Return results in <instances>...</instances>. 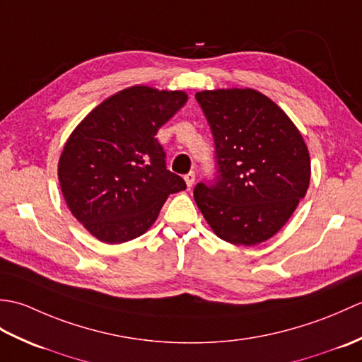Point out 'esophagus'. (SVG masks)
Segmentation results:
<instances>
[{"label": "esophagus", "instance_id": "esophagus-1", "mask_svg": "<svg viewBox=\"0 0 362 362\" xmlns=\"http://www.w3.org/2000/svg\"><path fill=\"white\" fill-rule=\"evenodd\" d=\"M183 179H185V182H187V187L188 188H191L194 185V180H196V174L191 171V173H188V174H185V177H183Z\"/></svg>", "mask_w": 362, "mask_h": 362}]
</instances>
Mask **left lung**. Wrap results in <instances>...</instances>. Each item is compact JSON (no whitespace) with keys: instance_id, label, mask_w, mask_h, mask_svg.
<instances>
[{"instance_id":"left-lung-1","label":"left lung","mask_w":362,"mask_h":362,"mask_svg":"<svg viewBox=\"0 0 362 362\" xmlns=\"http://www.w3.org/2000/svg\"><path fill=\"white\" fill-rule=\"evenodd\" d=\"M216 148L218 175L194 201L216 236L255 245L286 224L310 187L302 134L272 99L253 88L197 91Z\"/></svg>"}]
</instances>
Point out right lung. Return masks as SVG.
I'll list each match as a JSON object with an SVG mask.
<instances>
[{"label": "right lung", "mask_w": 362, "mask_h": 362, "mask_svg": "<svg viewBox=\"0 0 362 362\" xmlns=\"http://www.w3.org/2000/svg\"><path fill=\"white\" fill-rule=\"evenodd\" d=\"M188 101L185 91L134 86L95 107L64 146L59 183L88 232L121 244L148 232L169 194L187 188L166 169L158 129Z\"/></svg>", "instance_id": "1"}]
</instances>
